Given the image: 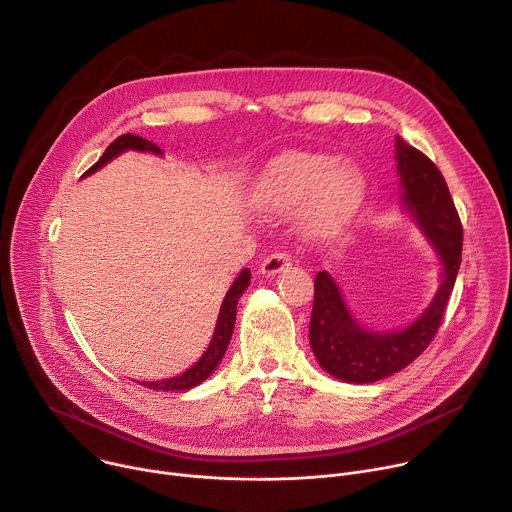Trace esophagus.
I'll list each match as a JSON object with an SVG mask.
<instances>
[{"mask_svg": "<svg viewBox=\"0 0 512 512\" xmlns=\"http://www.w3.org/2000/svg\"><path fill=\"white\" fill-rule=\"evenodd\" d=\"M289 255L287 253H279V251H275V253H271V255H267L265 259H263V263H261V273L263 275H277L279 271H283L287 265H289Z\"/></svg>", "mask_w": 512, "mask_h": 512, "instance_id": "34e87169", "label": "esophagus"}]
</instances>
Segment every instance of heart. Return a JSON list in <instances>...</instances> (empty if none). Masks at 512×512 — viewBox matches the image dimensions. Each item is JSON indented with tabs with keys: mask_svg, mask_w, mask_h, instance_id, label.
Returning <instances> with one entry per match:
<instances>
[{
	"mask_svg": "<svg viewBox=\"0 0 512 512\" xmlns=\"http://www.w3.org/2000/svg\"><path fill=\"white\" fill-rule=\"evenodd\" d=\"M364 194L367 184L356 166L334 164L318 152H285L265 168L253 202L265 212H289L302 204V233L328 241L350 223Z\"/></svg>",
	"mask_w": 512,
	"mask_h": 512,
	"instance_id": "obj_1",
	"label": "heart"
}]
</instances>
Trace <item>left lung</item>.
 <instances>
[{
	"instance_id": "1",
	"label": "left lung",
	"mask_w": 512,
	"mask_h": 512,
	"mask_svg": "<svg viewBox=\"0 0 512 512\" xmlns=\"http://www.w3.org/2000/svg\"><path fill=\"white\" fill-rule=\"evenodd\" d=\"M401 200L442 261V285L425 312L403 330L362 328L348 312L328 271L314 281L310 346L320 367L346 383H375L411 364L442 324L462 263V223L448 184L437 166L413 145L395 137Z\"/></svg>"
}]
</instances>
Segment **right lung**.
Listing matches in <instances>:
<instances>
[{
    "label": "right lung",
    "instance_id": "1",
    "mask_svg": "<svg viewBox=\"0 0 512 512\" xmlns=\"http://www.w3.org/2000/svg\"><path fill=\"white\" fill-rule=\"evenodd\" d=\"M127 150L152 152L156 156L164 154L154 141L143 139V137H139L135 133H123V135H119L109 145V148L105 150V154L99 158V162L95 166H91L83 174V178L93 174V172H97L107 162H111L113 158H117L119 154H123ZM249 283H251V271L243 269L239 273V277L235 279V283L231 285V289L227 291V296H225L223 306H221V312H218V320H216V328H214L212 340H210L206 352L200 356V360L194 364V367H190L180 377H172V379H166V381H150V383L148 381H141L139 385L148 387V389H154V391H188V389L200 385L202 381H206L212 375V371L218 367V364H221V360H223V356L227 352V346H229L231 336H233L235 320H237V304H239V298L245 294V289L249 287Z\"/></svg>",
    "mask_w": 512,
    "mask_h": 512
}]
</instances>
